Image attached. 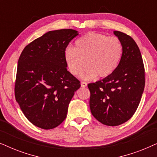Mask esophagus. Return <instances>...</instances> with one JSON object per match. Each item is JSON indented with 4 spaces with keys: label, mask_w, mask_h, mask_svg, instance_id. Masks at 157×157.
Segmentation results:
<instances>
[{
    "label": "esophagus",
    "mask_w": 157,
    "mask_h": 157,
    "mask_svg": "<svg viewBox=\"0 0 157 157\" xmlns=\"http://www.w3.org/2000/svg\"><path fill=\"white\" fill-rule=\"evenodd\" d=\"M81 87H86L87 86V83H86V82H84V81H82V82H81Z\"/></svg>",
    "instance_id": "obj_1"
}]
</instances>
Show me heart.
I'll use <instances>...</instances> for the list:
<instances>
[{
    "instance_id": "obj_1",
    "label": "heart",
    "mask_w": 157,
    "mask_h": 157,
    "mask_svg": "<svg viewBox=\"0 0 157 157\" xmlns=\"http://www.w3.org/2000/svg\"><path fill=\"white\" fill-rule=\"evenodd\" d=\"M123 53V46L119 38L90 32L79 38L74 47L67 48L64 59L69 72L78 76L85 65L87 67L81 78L89 80L97 76L106 78L117 70Z\"/></svg>"
}]
</instances>
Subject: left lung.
I'll use <instances>...</instances> for the list:
<instances>
[{
  "instance_id": "8db88e82",
  "label": "left lung",
  "mask_w": 157,
  "mask_h": 157,
  "mask_svg": "<svg viewBox=\"0 0 157 157\" xmlns=\"http://www.w3.org/2000/svg\"><path fill=\"white\" fill-rule=\"evenodd\" d=\"M123 53L117 70L102 80L88 84L92 115L107 126H119L134 115L145 85L144 66L138 46L127 34L114 31Z\"/></svg>"
}]
</instances>
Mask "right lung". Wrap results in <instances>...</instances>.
<instances>
[{"label": "right lung", "mask_w": 157, "mask_h": 157, "mask_svg": "<svg viewBox=\"0 0 157 157\" xmlns=\"http://www.w3.org/2000/svg\"><path fill=\"white\" fill-rule=\"evenodd\" d=\"M78 35L73 29L47 32L27 45L19 57L15 96L29 121L43 129L60 125L80 81L67 70L64 52Z\"/></svg>", "instance_id": "obj_1"}]
</instances>
